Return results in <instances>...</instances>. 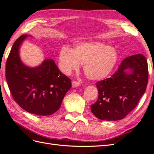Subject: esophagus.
<instances>
[{
  "label": "esophagus",
  "mask_w": 154,
  "mask_h": 154,
  "mask_svg": "<svg viewBox=\"0 0 154 154\" xmlns=\"http://www.w3.org/2000/svg\"><path fill=\"white\" fill-rule=\"evenodd\" d=\"M71 83H72V87H77L80 85V83L76 81H72Z\"/></svg>",
  "instance_id": "1"
}]
</instances>
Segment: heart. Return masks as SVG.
Segmentation results:
<instances>
[{"mask_svg":"<svg viewBox=\"0 0 154 154\" xmlns=\"http://www.w3.org/2000/svg\"><path fill=\"white\" fill-rule=\"evenodd\" d=\"M60 67L65 74L79 69L83 65L85 75L91 81H100L106 78L118 60L115 48L100 42H81L73 50L63 46L59 54Z\"/></svg>","mask_w":154,"mask_h":154,"instance_id":"heart-1","label":"heart"}]
</instances>
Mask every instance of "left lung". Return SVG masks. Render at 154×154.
I'll return each instance as SVG.
<instances>
[{
    "label": "left lung",
    "instance_id": "left-lung-1",
    "mask_svg": "<svg viewBox=\"0 0 154 154\" xmlns=\"http://www.w3.org/2000/svg\"><path fill=\"white\" fill-rule=\"evenodd\" d=\"M148 81V61L142 54L126 57L111 77L99 81L97 102L91 110L99 119L119 120L135 109Z\"/></svg>",
    "mask_w": 154,
    "mask_h": 154
}]
</instances>
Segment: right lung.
<instances>
[{
	"mask_svg": "<svg viewBox=\"0 0 154 154\" xmlns=\"http://www.w3.org/2000/svg\"><path fill=\"white\" fill-rule=\"evenodd\" d=\"M28 35L20 36L13 44L6 63V79L13 99L22 109L40 116L51 115L59 110L71 81L48 59L36 67L20 60V45Z\"/></svg>",
	"mask_w": 154,
	"mask_h": 154,
	"instance_id": "right-lung-1",
	"label": "right lung"
}]
</instances>
